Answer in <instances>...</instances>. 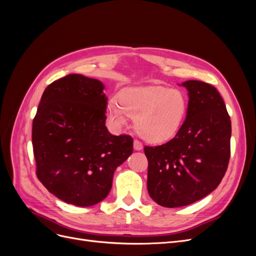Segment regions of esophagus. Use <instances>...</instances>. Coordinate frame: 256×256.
I'll list each match as a JSON object with an SVG mask.
<instances>
[{"label":"esophagus","instance_id":"34e87169","mask_svg":"<svg viewBox=\"0 0 256 256\" xmlns=\"http://www.w3.org/2000/svg\"><path fill=\"white\" fill-rule=\"evenodd\" d=\"M134 150H141L142 148H143V144L138 141V140H134Z\"/></svg>","mask_w":256,"mask_h":256}]
</instances>
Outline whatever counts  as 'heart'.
Instances as JSON below:
<instances>
[{
  "label": "heart",
  "instance_id": "b5f03b06",
  "mask_svg": "<svg viewBox=\"0 0 256 256\" xmlns=\"http://www.w3.org/2000/svg\"><path fill=\"white\" fill-rule=\"evenodd\" d=\"M188 102L180 90L160 85L128 88L120 94V100L111 98L106 113L116 126H122L132 118H136L138 132L152 143L166 142L178 132L187 113Z\"/></svg>",
  "mask_w": 256,
  "mask_h": 256
}]
</instances>
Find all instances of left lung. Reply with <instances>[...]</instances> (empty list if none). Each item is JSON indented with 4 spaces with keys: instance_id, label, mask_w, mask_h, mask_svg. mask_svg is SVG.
<instances>
[{
    "instance_id": "obj_1",
    "label": "left lung",
    "mask_w": 256,
    "mask_h": 256,
    "mask_svg": "<svg viewBox=\"0 0 256 256\" xmlns=\"http://www.w3.org/2000/svg\"><path fill=\"white\" fill-rule=\"evenodd\" d=\"M182 85L189 92L182 127L168 142L144 147L147 190L154 202L168 208L187 206L212 192L230 156V118L219 92L196 80Z\"/></svg>"
}]
</instances>
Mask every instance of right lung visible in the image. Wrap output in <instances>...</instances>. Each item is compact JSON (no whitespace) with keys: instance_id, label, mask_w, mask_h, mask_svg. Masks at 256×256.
Segmentation results:
<instances>
[{"instance_id":"right-lung-1","label":"right lung","mask_w":256,"mask_h":256,"mask_svg":"<svg viewBox=\"0 0 256 256\" xmlns=\"http://www.w3.org/2000/svg\"><path fill=\"white\" fill-rule=\"evenodd\" d=\"M104 84L68 74L44 90L33 120L36 175L68 204L92 206L106 198L115 170L132 154L134 138L106 127Z\"/></svg>"}]
</instances>
